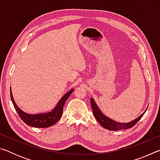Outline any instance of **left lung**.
Returning <instances> with one entry per match:
<instances>
[{"mask_svg":"<svg viewBox=\"0 0 160 160\" xmlns=\"http://www.w3.org/2000/svg\"><path fill=\"white\" fill-rule=\"evenodd\" d=\"M90 103L92 108L93 114L94 116V117L97 119V121H98L104 128L110 130V131H119V130L128 129L132 128V126H135V124L138 122V121H140V119L142 117V116L144 115V113L146 112L145 110L139 117H138L136 119H135V120L131 121V122L119 123L114 121L112 120V119L108 118L107 116L103 114L101 111L99 110L98 107L97 106L96 103L94 102L92 98L90 99Z\"/></svg>","mask_w":160,"mask_h":160,"instance_id":"8db88e82","label":"left lung"}]
</instances>
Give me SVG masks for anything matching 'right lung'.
Returning <instances> with one entry per match:
<instances>
[{"label": "right lung", "instance_id": "obj_1", "mask_svg": "<svg viewBox=\"0 0 160 160\" xmlns=\"http://www.w3.org/2000/svg\"><path fill=\"white\" fill-rule=\"evenodd\" d=\"M73 90V89H71L70 91L68 92L61 99L58 103L57 106L54 108L51 112L44 113H39V114H29V113L22 112L15 104L11 92H10V98H11L13 106H14L19 116L27 125L35 127V128H48V127L54 125L61 118L65 103Z\"/></svg>", "mask_w": 160, "mask_h": 160}]
</instances>
